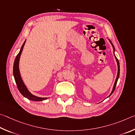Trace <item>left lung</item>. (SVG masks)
<instances>
[{"mask_svg":"<svg viewBox=\"0 0 135 135\" xmlns=\"http://www.w3.org/2000/svg\"><path fill=\"white\" fill-rule=\"evenodd\" d=\"M108 40H109V41H110V42L111 43V44L112 45V46H113V49H114V57H115V60H116V61H117V67H118V72H117V78H116V79H115V82H114V86H113V89H112V93H111V94H110L109 95V96L108 97H107V98L108 97H109L112 95V94L113 93V92L114 91V90H115V86H116V85H117V81H118V79H119V75H120V63H119V60H118V59H117V58L116 57V56H115V54H114V51H115V48H114V45L113 44V43L112 42V41H110V40L108 38Z\"/></svg>","mask_w":135,"mask_h":135,"instance_id":"left-lung-1","label":"left lung"}]
</instances>
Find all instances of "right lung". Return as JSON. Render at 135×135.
<instances>
[{
	"label": "right lung",
	"instance_id": "add662e5",
	"mask_svg": "<svg viewBox=\"0 0 135 135\" xmlns=\"http://www.w3.org/2000/svg\"><path fill=\"white\" fill-rule=\"evenodd\" d=\"M26 42V40L23 42L22 46H21V48L20 49V51L18 54V55L16 56V58L15 59V61H14L13 63V76L14 79H15V82L16 84V85H17L18 90L20 91V93L22 94V95L25 97V98L31 101H41L43 100H47V97H39L35 96L33 95L28 90L27 87L26 86L25 84L23 83V82L22 79V78L21 76L20 71V68H19V63H20V59L21 57V53H22V50L23 48V46H24L25 43Z\"/></svg>",
	"mask_w": 135,
	"mask_h": 135
}]
</instances>
